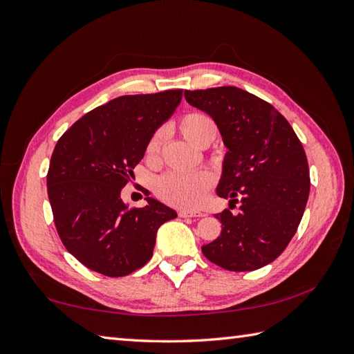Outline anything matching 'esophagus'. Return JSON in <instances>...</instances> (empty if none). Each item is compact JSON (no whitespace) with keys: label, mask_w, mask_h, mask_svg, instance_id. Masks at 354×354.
I'll use <instances>...</instances> for the list:
<instances>
[{"label":"esophagus","mask_w":354,"mask_h":354,"mask_svg":"<svg viewBox=\"0 0 354 354\" xmlns=\"http://www.w3.org/2000/svg\"><path fill=\"white\" fill-rule=\"evenodd\" d=\"M179 217H202L204 216V213L201 212H187V209H181V212L178 213Z\"/></svg>","instance_id":"obj_1"}]
</instances>
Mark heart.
<instances>
[{
    "label": "heart",
    "mask_w": 354,
    "mask_h": 354,
    "mask_svg": "<svg viewBox=\"0 0 354 354\" xmlns=\"http://www.w3.org/2000/svg\"><path fill=\"white\" fill-rule=\"evenodd\" d=\"M178 129L183 137L196 147H208L216 138L217 127L214 120L204 112H187L178 120ZM162 132L155 131L150 135L145 153L149 161H156L162 149ZM212 176L205 171L176 173L170 171L158 179L155 193L165 204L183 209H194L204 202L212 189Z\"/></svg>",
    "instance_id": "b5f03b06"
}]
</instances>
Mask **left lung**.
<instances>
[{
	"label": "left lung",
	"mask_w": 354,
	"mask_h": 354,
	"mask_svg": "<svg viewBox=\"0 0 354 354\" xmlns=\"http://www.w3.org/2000/svg\"><path fill=\"white\" fill-rule=\"evenodd\" d=\"M214 120L228 152L217 196L240 212L214 214L221 236L202 246L214 265L234 272L269 265L289 245L309 199L310 175L301 141L280 112L236 86L185 91Z\"/></svg>",
	"instance_id": "8db88e82"
}]
</instances>
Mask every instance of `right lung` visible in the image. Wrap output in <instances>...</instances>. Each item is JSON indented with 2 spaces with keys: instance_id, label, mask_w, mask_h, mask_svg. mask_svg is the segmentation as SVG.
I'll list each match as a JSON object with an SVG mask.
<instances>
[{
  "instance_id": "1",
  "label": "right lung",
  "mask_w": 354,
  "mask_h": 354,
  "mask_svg": "<svg viewBox=\"0 0 354 354\" xmlns=\"http://www.w3.org/2000/svg\"><path fill=\"white\" fill-rule=\"evenodd\" d=\"M183 89L122 95L89 111L53 150L47 192L66 251L106 277H124L152 259L156 231L175 209L153 198L129 208L122 189L146 142L181 103Z\"/></svg>"
}]
</instances>
